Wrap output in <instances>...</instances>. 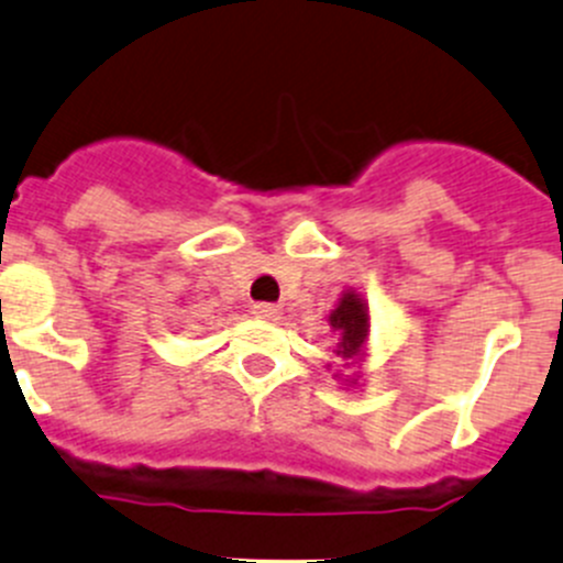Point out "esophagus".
<instances>
[{
  "label": "esophagus",
  "mask_w": 563,
  "mask_h": 563,
  "mask_svg": "<svg viewBox=\"0 0 563 563\" xmlns=\"http://www.w3.org/2000/svg\"><path fill=\"white\" fill-rule=\"evenodd\" d=\"M251 314L260 320H278L282 309H278L276 303H254V307H251Z\"/></svg>",
  "instance_id": "34e87169"
}]
</instances>
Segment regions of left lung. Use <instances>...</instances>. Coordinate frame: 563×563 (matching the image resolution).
<instances>
[{
    "label": "left lung",
    "instance_id": "obj_1",
    "mask_svg": "<svg viewBox=\"0 0 563 563\" xmlns=\"http://www.w3.org/2000/svg\"><path fill=\"white\" fill-rule=\"evenodd\" d=\"M329 325L336 334L334 353L345 362V371L334 373L342 387H353L358 382L356 367L367 356V342H371V307L353 287L342 290L334 309L329 312Z\"/></svg>",
    "mask_w": 563,
    "mask_h": 563
}]
</instances>
